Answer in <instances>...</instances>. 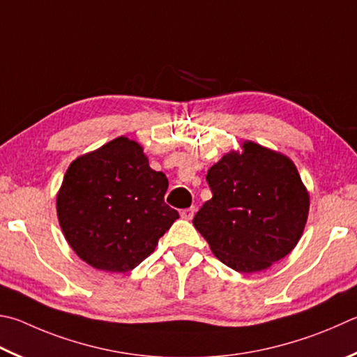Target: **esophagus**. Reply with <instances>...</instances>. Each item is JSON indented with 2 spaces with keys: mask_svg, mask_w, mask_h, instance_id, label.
<instances>
[{
  "mask_svg": "<svg viewBox=\"0 0 357 357\" xmlns=\"http://www.w3.org/2000/svg\"><path fill=\"white\" fill-rule=\"evenodd\" d=\"M193 215H195V207H187V209L181 211V217L185 220H192Z\"/></svg>",
  "mask_w": 357,
  "mask_h": 357,
  "instance_id": "esophagus-1",
  "label": "esophagus"
}]
</instances>
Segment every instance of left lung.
Here are the masks:
<instances>
[{
  "instance_id": "1",
  "label": "left lung",
  "mask_w": 357,
  "mask_h": 357,
  "mask_svg": "<svg viewBox=\"0 0 357 357\" xmlns=\"http://www.w3.org/2000/svg\"><path fill=\"white\" fill-rule=\"evenodd\" d=\"M212 198L193 217L220 261L241 273L268 268L295 248L309 212L296 167L252 142L207 172Z\"/></svg>"
}]
</instances>
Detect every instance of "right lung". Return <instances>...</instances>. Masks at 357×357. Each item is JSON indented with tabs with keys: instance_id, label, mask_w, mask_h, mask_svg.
<instances>
[{
	"instance_id": "obj_1",
	"label": "right lung",
	"mask_w": 357,
	"mask_h": 357,
	"mask_svg": "<svg viewBox=\"0 0 357 357\" xmlns=\"http://www.w3.org/2000/svg\"><path fill=\"white\" fill-rule=\"evenodd\" d=\"M168 179L137 142L119 137L68 167L57 195L63 236L84 262L126 273L145 261L179 213L164 201Z\"/></svg>"
}]
</instances>
